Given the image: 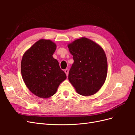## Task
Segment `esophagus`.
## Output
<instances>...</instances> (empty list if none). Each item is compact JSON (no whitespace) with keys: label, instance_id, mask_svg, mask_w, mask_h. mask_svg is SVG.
<instances>
[{"label":"esophagus","instance_id":"esophagus-1","mask_svg":"<svg viewBox=\"0 0 135 135\" xmlns=\"http://www.w3.org/2000/svg\"><path fill=\"white\" fill-rule=\"evenodd\" d=\"M65 74H66V76H68V73H69V69H65Z\"/></svg>","mask_w":135,"mask_h":135}]
</instances>
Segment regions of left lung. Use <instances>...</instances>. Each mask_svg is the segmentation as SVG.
Segmentation results:
<instances>
[{"label": "left lung", "instance_id": "obj_1", "mask_svg": "<svg viewBox=\"0 0 135 135\" xmlns=\"http://www.w3.org/2000/svg\"><path fill=\"white\" fill-rule=\"evenodd\" d=\"M74 63L68 78L76 91L83 96L96 93L104 84L108 72L107 56L103 49L86 38L68 45Z\"/></svg>", "mask_w": 135, "mask_h": 135}]
</instances>
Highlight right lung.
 I'll return each instance as SVG.
<instances>
[{
  "label": "right lung",
  "instance_id": "right-lung-1",
  "mask_svg": "<svg viewBox=\"0 0 135 135\" xmlns=\"http://www.w3.org/2000/svg\"><path fill=\"white\" fill-rule=\"evenodd\" d=\"M56 45L50 40L41 39L24 54L21 64L23 80L35 95L48 98L57 91L66 75L59 62L53 57Z\"/></svg>",
  "mask_w": 135,
  "mask_h": 135
}]
</instances>
